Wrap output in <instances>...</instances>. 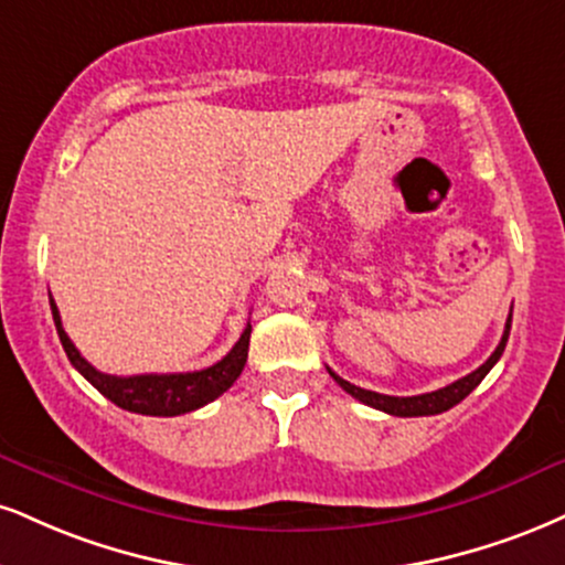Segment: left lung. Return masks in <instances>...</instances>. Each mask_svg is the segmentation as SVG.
<instances>
[{"label":"left lung","mask_w":565,"mask_h":565,"mask_svg":"<svg viewBox=\"0 0 565 565\" xmlns=\"http://www.w3.org/2000/svg\"><path fill=\"white\" fill-rule=\"evenodd\" d=\"M508 334H511V316H508V323H505V331H502V339L498 344V350L492 352V355L487 358L484 365H479L477 371L468 373V376L458 379V382L441 386L437 392H426V394H416V397H392V394H379V392H371V390H360V386L344 382L342 376H337L334 371L329 369L331 379L342 386L344 392L352 394V397L360 399L363 405H371L376 407V411H384L390 413V416H399V418H413V416H437V413H445L450 411L452 405H458L460 399H466L468 394H471L477 386L481 384V379L487 376L489 371H492V365L498 363L502 350H505L508 344Z\"/></svg>","instance_id":"left-lung-1"}]
</instances>
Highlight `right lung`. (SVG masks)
I'll return each mask as SVG.
<instances>
[{"instance_id": "obj_1", "label": "right lung", "mask_w": 565, "mask_h": 565, "mask_svg": "<svg viewBox=\"0 0 565 565\" xmlns=\"http://www.w3.org/2000/svg\"><path fill=\"white\" fill-rule=\"evenodd\" d=\"M50 308L54 326H57L60 342L67 360L73 363L81 376L86 379L94 390L105 394L110 403H115L124 411L141 413V416H181V413H192L196 407L213 403L215 397H221L231 384L239 379L247 363V350H249V334H253V326L247 323V329L242 331L239 342L231 348V352L223 360H217L215 365L192 373H139V376H110V373H102L88 363L86 358H81L76 344L71 342V337L65 334L63 321H60V310L54 305L50 295Z\"/></svg>"}]
</instances>
